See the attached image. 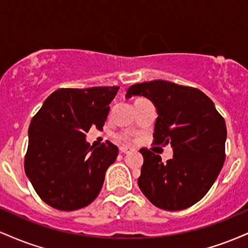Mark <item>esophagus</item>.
<instances>
[{"label": "esophagus", "mask_w": 248, "mask_h": 248, "mask_svg": "<svg viewBox=\"0 0 248 248\" xmlns=\"http://www.w3.org/2000/svg\"><path fill=\"white\" fill-rule=\"evenodd\" d=\"M120 150H121V153H124V154H128L129 152H132V150H134L132 147H129V146H122L121 148H120Z\"/></svg>", "instance_id": "34e87169"}]
</instances>
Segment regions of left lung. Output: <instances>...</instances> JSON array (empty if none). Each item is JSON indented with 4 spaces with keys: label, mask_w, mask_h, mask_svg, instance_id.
I'll return each instance as SVG.
<instances>
[{
    "label": "left lung",
    "mask_w": 248,
    "mask_h": 248,
    "mask_svg": "<svg viewBox=\"0 0 248 248\" xmlns=\"http://www.w3.org/2000/svg\"><path fill=\"white\" fill-rule=\"evenodd\" d=\"M146 96L157 110L154 143L171 144L173 157L142 148L143 166L138 179L155 206L178 211L201 201L217 179L225 161L226 124L202 91L166 80L132 85L126 98Z\"/></svg>",
    "instance_id": "8db88e82"
}]
</instances>
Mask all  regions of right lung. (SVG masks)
Segmentation results:
<instances>
[{
  "instance_id": "obj_1",
  "label": "right lung",
  "mask_w": 248,
  "mask_h": 248,
  "mask_svg": "<svg viewBox=\"0 0 248 248\" xmlns=\"http://www.w3.org/2000/svg\"><path fill=\"white\" fill-rule=\"evenodd\" d=\"M119 86L59 88L47 96L31 120L24 169L47 205L73 211L92 203L118 147L86 142L92 126L101 129Z\"/></svg>"
}]
</instances>
